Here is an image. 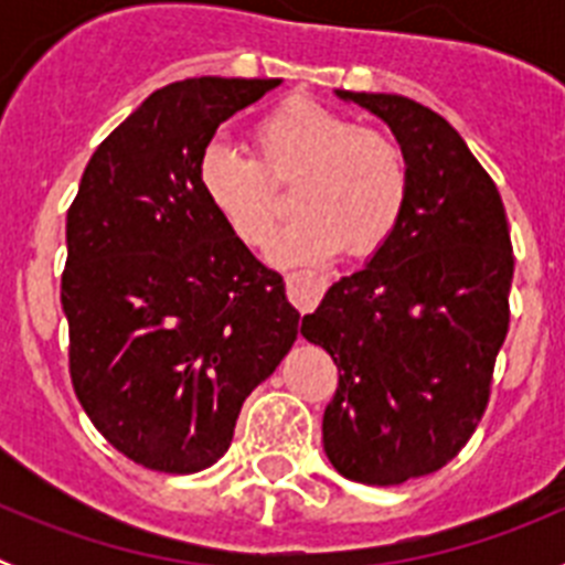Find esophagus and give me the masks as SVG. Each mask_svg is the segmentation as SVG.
Returning <instances> with one entry per match:
<instances>
[{"instance_id": "34e87169", "label": "esophagus", "mask_w": 565, "mask_h": 565, "mask_svg": "<svg viewBox=\"0 0 565 565\" xmlns=\"http://www.w3.org/2000/svg\"><path fill=\"white\" fill-rule=\"evenodd\" d=\"M286 286H288V297H291L294 306L306 313V311H313V306L319 302V297L326 294L328 279L319 277V274L297 271V274H288Z\"/></svg>"}]
</instances>
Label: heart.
<instances>
[{
  "label": "heart",
  "mask_w": 565,
  "mask_h": 565,
  "mask_svg": "<svg viewBox=\"0 0 565 565\" xmlns=\"http://www.w3.org/2000/svg\"><path fill=\"white\" fill-rule=\"evenodd\" d=\"M254 158L209 143L198 161V183L209 206L248 248L271 243L282 221V194L294 186L299 212L277 239V263H319L342 248L373 257L396 234L413 169L396 135L364 127L306 96L268 109L252 127Z\"/></svg>",
  "instance_id": "obj_1"
}]
</instances>
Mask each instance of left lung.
Returning a JSON list of instances; mask_svg holds the SVG:
<instances>
[{"instance_id": "8db88e82", "label": "left lung", "mask_w": 565, "mask_h": 565, "mask_svg": "<svg viewBox=\"0 0 565 565\" xmlns=\"http://www.w3.org/2000/svg\"><path fill=\"white\" fill-rule=\"evenodd\" d=\"M339 96L391 124L413 186L387 246L328 288L302 337L339 371L322 416L331 463L393 487L447 467L483 418L515 254L495 181L441 115L387 93Z\"/></svg>"}]
</instances>
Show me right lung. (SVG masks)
<instances>
[{
	"mask_svg": "<svg viewBox=\"0 0 565 565\" xmlns=\"http://www.w3.org/2000/svg\"><path fill=\"white\" fill-rule=\"evenodd\" d=\"M279 78H186L98 143L67 209L70 379L129 461L186 476L228 450L239 407L299 333L286 282L198 183L214 129Z\"/></svg>",
	"mask_w": 565,
	"mask_h": 565,
	"instance_id": "right-lung-1",
	"label": "right lung"
}]
</instances>
